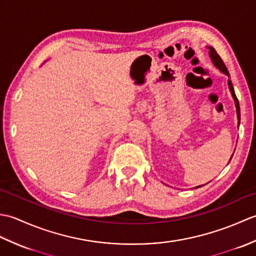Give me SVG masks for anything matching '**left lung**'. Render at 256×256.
<instances>
[{
  "label": "left lung",
  "mask_w": 256,
  "mask_h": 256,
  "mask_svg": "<svg viewBox=\"0 0 256 256\" xmlns=\"http://www.w3.org/2000/svg\"><path fill=\"white\" fill-rule=\"evenodd\" d=\"M208 50H209V57L211 59L212 64H214V66L216 69H219L220 72L226 74L228 78H229V79H228V86H229V90L231 92V96L233 98V100H234V104H236V116H238V126H240V106H238V98L236 96L234 89H233V84H232L231 80H230V74H229V72H228L226 64H224V62H222V59L220 58V56L218 55V54H216L214 48L209 46ZM232 156H233V154H232ZM232 156L230 157V160L232 158ZM201 186H204V184H201ZM201 186H197V187H194V188H199Z\"/></svg>",
  "instance_id": "8db88e82"
}]
</instances>
